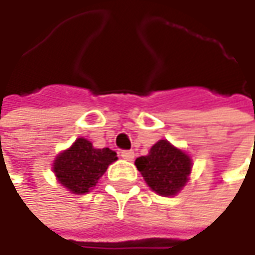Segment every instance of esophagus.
Instances as JSON below:
<instances>
[{
  "mask_svg": "<svg viewBox=\"0 0 255 255\" xmlns=\"http://www.w3.org/2000/svg\"><path fill=\"white\" fill-rule=\"evenodd\" d=\"M120 155H122V158L126 159V161H132V159L135 158V152H133V151H122Z\"/></svg>",
  "mask_w": 255,
  "mask_h": 255,
  "instance_id": "34e87169",
  "label": "esophagus"
}]
</instances>
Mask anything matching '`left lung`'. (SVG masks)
Returning <instances> with one entry per match:
<instances>
[{"instance_id": "left-lung-1", "label": "left lung", "mask_w": 255, "mask_h": 255, "mask_svg": "<svg viewBox=\"0 0 255 255\" xmlns=\"http://www.w3.org/2000/svg\"><path fill=\"white\" fill-rule=\"evenodd\" d=\"M135 165L151 190L159 196L171 197L187 184L193 161L187 152L167 139H161L151 146L148 155L136 158Z\"/></svg>"}]
</instances>
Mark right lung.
<instances>
[{
  "label": "right lung",
  "mask_w": 255,
  "mask_h": 255,
  "mask_svg": "<svg viewBox=\"0 0 255 255\" xmlns=\"http://www.w3.org/2000/svg\"><path fill=\"white\" fill-rule=\"evenodd\" d=\"M118 159L109 148H94L93 143L78 137L68 149L56 155L52 171L58 183L72 194H85L99 183L109 165Z\"/></svg>",
  "instance_id": "obj_1"
}]
</instances>
